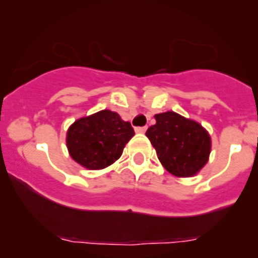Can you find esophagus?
Here are the masks:
<instances>
[{"label": "esophagus", "mask_w": 258, "mask_h": 258, "mask_svg": "<svg viewBox=\"0 0 258 258\" xmlns=\"http://www.w3.org/2000/svg\"><path fill=\"white\" fill-rule=\"evenodd\" d=\"M135 131L138 132V134H145V131H147V127H138V128H135Z\"/></svg>", "instance_id": "obj_1"}]
</instances>
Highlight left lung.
Instances as JSON below:
<instances>
[{"label":"left lung","mask_w":258,"mask_h":258,"mask_svg":"<svg viewBox=\"0 0 258 258\" xmlns=\"http://www.w3.org/2000/svg\"><path fill=\"white\" fill-rule=\"evenodd\" d=\"M154 118L156 124L149 127L145 135L162 166L178 178L199 174L212 152L209 132L199 122L175 111L156 114Z\"/></svg>","instance_id":"obj_1"}]
</instances>
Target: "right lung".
<instances>
[{"label": "right lung", "instance_id": "1", "mask_svg": "<svg viewBox=\"0 0 258 258\" xmlns=\"http://www.w3.org/2000/svg\"><path fill=\"white\" fill-rule=\"evenodd\" d=\"M135 135L131 123L111 110L82 116L69 127L66 145L70 157L88 170H102L115 162Z\"/></svg>", "mask_w": 258, "mask_h": 258}]
</instances>
